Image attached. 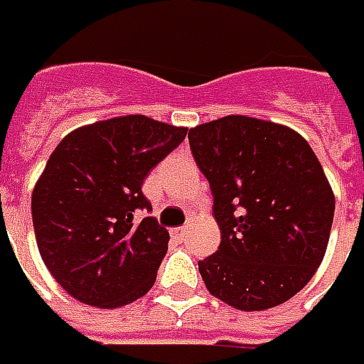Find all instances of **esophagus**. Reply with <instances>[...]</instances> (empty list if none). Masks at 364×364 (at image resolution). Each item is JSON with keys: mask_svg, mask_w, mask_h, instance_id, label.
<instances>
[{"mask_svg": "<svg viewBox=\"0 0 364 364\" xmlns=\"http://www.w3.org/2000/svg\"><path fill=\"white\" fill-rule=\"evenodd\" d=\"M186 231H188V225H184V228L172 229L170 233H172V237H176V239H184V235H186Z\"/></svg>", "mask_w": 364, "mask_h": 364, "instance_id": "34e87169", "label": "esophagus"}]
</instances>
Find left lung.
Returning <instances> with one entry per match:
<instances>
[{
	"label": "left lung",
	"mask_w": 364,
	"mask_h": 364,
	"mask_svg": "<svg viewBox=\"0 0 364 364\" xmlns=\"http://www.w3.org/2000/svg\"><path fill=\"white\" fill-rule=\"evenodd\" d=\"M213 194L219 249L198 260L205 288L237 310L290 300L323 260L335 198L318 156L292 129L228 115L190 129Z\"/></svg>",
	"instance_id": "1"
}]
</instances>
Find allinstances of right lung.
I'll use <instances>...</instances> for the list:
<instances>
[{"label": "right lung", "mask_w": 364, "mask_h": 364, "mask_svg": "<svg viewBox=\"0 0 364 364\" xmlns=\"http://www.w3.org/2000/svg\"><path fill=\"white\" fill-rule=\"evenodd\" d=\"M186 133L127 115L76 129L54 149L33 190V228L46 269L76 300L119 308L153 288L170 235L139 218L153 211L141 186Z\"/></svg>", "instance_id": "add662e5"}]
</instances>
